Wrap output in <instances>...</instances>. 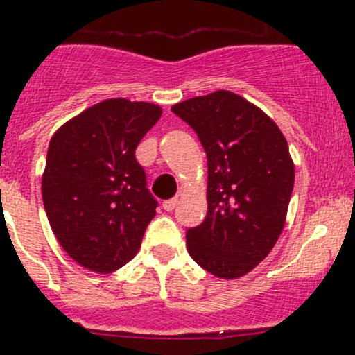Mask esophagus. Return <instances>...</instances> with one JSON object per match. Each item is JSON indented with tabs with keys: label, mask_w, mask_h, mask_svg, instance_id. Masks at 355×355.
I'll list each match as a JSON object with an SVG mask.
<instances>
[{
	"label": "esophagus",
	"mask_w": 355,
	"mask_h": 355,
	"mask_svg": "<svg viewBox=\"0 0 355 355\" xmlns=\"http://www.w3.org/2000/svg\"><path fill=\"white\" fill-rule=\"evenodd\" d=\"M177 203H178V198L173 197V198H168V200H164L162 207H164V210L166 211H172L175 207H177Z\"/></svg>",
	"instance_id": "1"
}]
</instances>
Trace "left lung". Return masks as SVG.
I'll use <instances>...</instances> for the list:
<instances>
[{
    "instance_id": "1",
    "label": "left lung",
    "mask_w": 355,
    "mask_h": 355,
    "mask_svg": "<svg viewBox=\"0 0 355 355\" xmlns=\"http://www.w3.org/2000/svg\"><path fill=\"white\" fill-rule=\"evenodd\" d=\"M207 153L209 210L187 230L195 262L220 279H237L274 248L294 189V162L282 132L250 101L225 89L172 107Z\"/></svg>"
}]
</instances>
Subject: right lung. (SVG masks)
Instances as JSON below:
<instances>
[{"instance_id":"add662e5","label":"right lung","mask_w":355,"mask_h":355,"mask_svg":"<svg viewBox=\"0 0 355 355\" xmlns=\"http://www.w3.org/2000/svg\"><path fill=\"white\" fill-rule=\"evenodd\" d=\"M160 116L153 103L112 98L71 118L51 138L44 211L60 245L88 270L115 272L141 245L158 202L135 150Z\"/></svg>"}]
</instances>
